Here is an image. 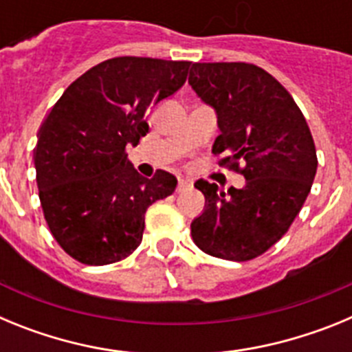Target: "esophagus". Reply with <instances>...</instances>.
Listing matches in <instances>:
<instances>
[{
	"mask_svg": "<svg viewBox=\"0 0 352 352\" xmlns=\"http://www.w3.org/2000/svg\"><path fill=\"white\" fill-rule=\"evenodd\" d=\"M188 186H190V182H188V179H183V178L178 179V192L186 190Z\"/></svg>",
	"mask_w": 352,
	"mask_h": 352,
	"instance_id": "esophagus-1",
	"label": "esophagus"
}]
</instances>
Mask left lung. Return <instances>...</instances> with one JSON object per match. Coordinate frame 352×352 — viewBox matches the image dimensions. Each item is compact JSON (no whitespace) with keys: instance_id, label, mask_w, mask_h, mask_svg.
I'll list each match as a JSON object with an SVG mask.
<instances>
[{"instance_id":"obj_1","label":"left lung","mask_w":352,"mask_h":352,"mask_svg":"<svg viewBox=\"0 0 352 352\" xmlns=\"http://www.w3.org/2000/svg\"><path fill=\"white\" fill-rule=\"evenodd\" d=\"M188 84L217 113L220 135L211 151L226 155L219 164L247 179L227 194L195 182L206 203L192 222V238L213 257L250 261L287 232L310 194L317 170L312 133L287 89L256 65L194 63Z\"/></svg>"}]
</instances>
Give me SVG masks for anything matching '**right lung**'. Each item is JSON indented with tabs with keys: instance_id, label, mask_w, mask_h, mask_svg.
<instances>
[{
	"instance_id": "right-lung-1",
	"label": "right lung",
	"mask_w": 352,
	"mask_h": 352,
	"mask_svg": "<svg viewBox=\"0 0 352 352\" xmlns=\"http://www.w3.org/2000/svg\"><path fill=\"white\" fill-rule=\"evenodd\" d=\"M190 65L135 56L102 61L65 89L40 126L33 158L43 217L79 263L129 257L148 206L178 185L166 170L141 176L125 148L148 133V114L182 88Z\"/></svg>"
}]
</instances>
